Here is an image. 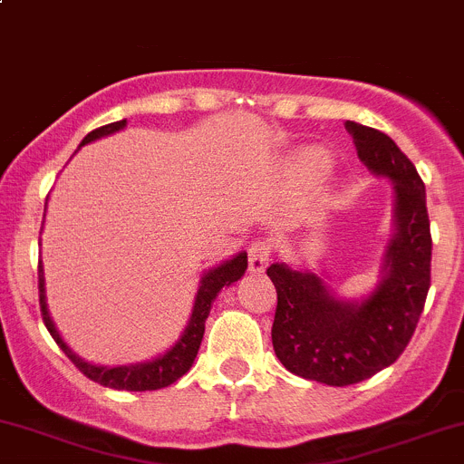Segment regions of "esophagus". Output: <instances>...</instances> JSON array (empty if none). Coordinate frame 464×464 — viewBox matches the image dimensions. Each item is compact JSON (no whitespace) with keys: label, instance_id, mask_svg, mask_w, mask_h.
<instances>
[{"label":"esophagus","instance_id":"34e87169","mask_svg":"<svg viewBox=\"0 0 464 464\" xmlns=\"http://www.w3.org/2000/svg\"><path fill=\"white\" fill-rule=\"evenodd\" d=\"M272 260V242L269 240H254L249 246V272L260 274L267 263Z\"/></svg>","mask_w":464,"mask_h":464}]
</instances>
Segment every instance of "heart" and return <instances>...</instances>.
<instances>
[{
  "mask_svg": "<svg viewBox=\"0 0 464 464\" xmlns=\"http://www.w3.org/2000/svg\"><path fill=\"white\" fill-rule=\"evenodd\" d=\"M301 168H304L305 177H319V174L326 169V156H324L322 151H308V154L304 156V160H301Z\"/></svg>",
  "mask_w": 464,
  "mask_h": 464,
  "instance_id": "heart-1",
  "label": "heart"
}]
</instances>
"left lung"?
Here are the masks:
<instances>
[{"label": "left lung", "mask_w": 464, "mask_h": 464, "mask_svg": "<svg viewBox=\"0 0 464 464\" xmlns=\"http://www.w3.org/2000/svg\"><path fill=\"white\" fill-rule=\"evenodd\" d=\"M358 159L394 181L397 233L388 246L383 281L361 304L340 301L314 274L269 265L276 287L272 344L287 372L317 383L372 379L392 365L415 333L430 287V222L424 181L415 165L379 129L344 122Z\"/></svg>", "instance_id": "8db88e82"}]
</instances>
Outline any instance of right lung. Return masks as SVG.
<instances>
[{
    "instance_id": "add662e5",
    "label": "right lung",
    "mask_w": 464,
    "mask_h": 464,
    "mask_svg": "<svg viewBox=\"0 0 464 464\" xmlns=\"http://www.w3.org/2000/svg\"><path fill=\"white\" fill-rule=\"evenodd\" d=\"M127 120L122 122H112L106 124V127H99L94 131H90L88 136L83 138L81 145L85 142H92L97 138L108 136V133H115L120 129H124ZM246 269V254H237L236 258L227 260L219 267L210 269L201 276L199 292H197L195 310H192L190 324L186 326L183 335L179 337L177 344L169 349L168 353L159 356L156 361L140 362V365H129V367H97L90 365V362L81 361L76 353H72L70 346L63 342V337L58 335L56 326H53L52 317H49L47 301H44V276H43V265H38V295H40V313H43V322L47 326V331L52 333V337L56 340V344L61 346L63 353L74 362L76 370L83 376H88L94 383L103 385V388L112 390H129V392H147V390H160L168 388V385L177 383L183 374L192 367L195 362L197 352H199L201 340H204V328H206V317L210 313V305H213L215 296L222 290L224 285H231L237 278L245 274Z\"/></svg>"
}]
</instances>
